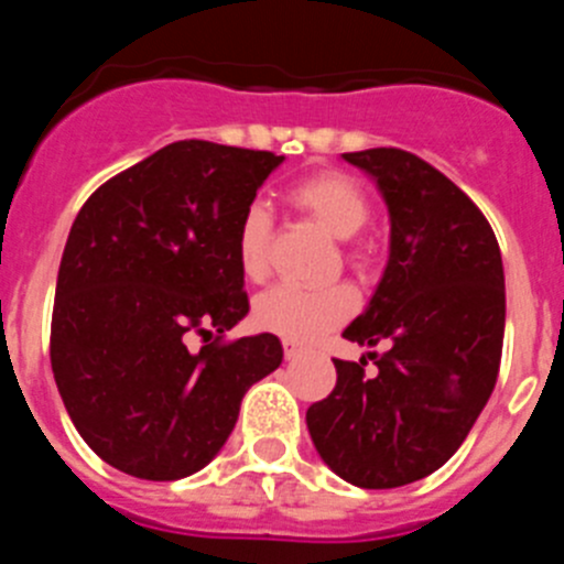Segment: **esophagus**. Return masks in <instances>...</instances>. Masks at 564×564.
<instances>
[{
    "label": "esophagus",
    "instance_id": "esophagus-1",
    "mask_svg": "<svg viewBox=\"0 0 564 564\" xmlns=\"http://www.w3.org/2000/svg\"><path fill=\"white\" fill-rule=\"evenodd\" d=\"M282 350H285V358H296L299 352L305 350V347H302L299 341H291V338H285V341H282Z\"/></svg>",
    "mask_w": 564,
    "mask_h": 564
}]
</instances>
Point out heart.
<instances>
[{
  "label": "heart",
  "instance_id": "b5f03b06",
  "mask_svg": "<svg viewBox=\"0 0 564 564\" xmlns=\"http://www.w3.org/2000/svg\"><path fill=\"white\" fill-rule=\"evenodd\" d=\"M293 206L325 228L330 237L350 239L370 220V200L352 177L341 172L313 174L291 188ZM361 253L352 251V259ZM237 262L242 276L262 282L271 271V212L262 203L246 208L237 228ZM356 311L352 288L322 285H276L253 302V322L273 336L291 341H313Z\"/></svg>",
  "mask_w": 564,
  "mask_h": 564
}]
</instances>
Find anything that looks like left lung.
I'll use <instances>...</instances> for the list:
<instances>
[{
  "instance_id": "obj_1",
  "label": "left lung",
  "mask_w": 564,
  "mask_h": 564,
  "mask_svg": "<svg viewBox=\"0 0 564 564\" xmlns=\"http://www.w3.org/2000/svg\"><path fill=\"white\" fill-rule=\"evenodd\" d=\"M390 212V259L370 305L341 333L367 352L336 364V390L307 410L318 457L361 488H398L432 475L475 426L497 383L506 276L480 208L403 149L347 152Z\"/></svg>"
}]
</instances>
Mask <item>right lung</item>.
Returning <instances> with one entry per match:
<instances>
[{"label": "right lung", "mask_w": 564, "mask_h": 564, "mask_svg": "<svg viewBox=\"0 0 564 564\" xmlns=\"http://www.w3.org/2000/svg\"><path fill=\"white\" fill-rule=\"evenodd\" d=\"M282 154L177 141L115 174L69 228L50 364L78 435L141 480H181L226 446L242 395L282 364L248 313L237 228Z\"/></svg>", "instance_id": "add662e5"}]
</instances>
